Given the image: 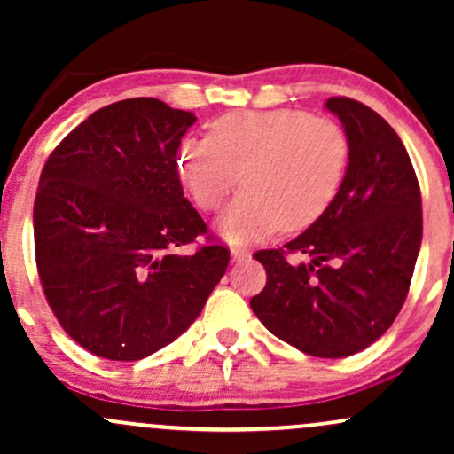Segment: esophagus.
<instances>
[{
	"label": "esophagus",
	"mask_w": 454,
	"mask_h": 454,
	"mask_svg": "<svg viewBox=\"0 0 454 454\" xmlns=\"http://www.w3.org/2000/svg\"><path fill=\"white\" fill-rule=\"evenodd\" d=\"M231 256L234 262H243V260L249 258V252L245 247H239V245H234V247H231Z\"/></svg>",
	"instance_id": "1"
}]
</instances>
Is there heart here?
<instances>
[{
    "mask_svg": "<svg viewBox=\"0 0 454 454\" xmlns=\"http://www.w3.org/2000/svg\"><path fill=\"white\" fill-rule=\"evenodd\" d=\"M350 140L337 121L301 108L234 111L211 123L207 138L176 149V175L198 209L217 211L232 187L241 194L217 231L231 243H252L278 226L303 231L340 194Z\"/></svg>",
    "mask_w": 454,
    "mask_h": 454,
    "instance_id": "obj_1",
    "label": "heart"
}]
</instances>
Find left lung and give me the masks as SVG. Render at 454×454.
<instances>
[{
  "instance_id": "obj_1",
  "label": "left lung",
  "mask_w": 454,
  "mask_h": 454,
  "mask_svg": "<svg viewBox=\"0 0 454 454\" xmlns=\"http://www.w3.org/2000/svg\"><path fill=\"white\" fill-rule=\"evenodd\" d=\"M350 161L333 205L294 241L254 256L267 286L252 296L258 320L296 350L343 358L388 331L408 296L423 239V202L408 151L376 111L328 98ZM310 258L293 265L288 255Z\"/></svg>"
}]
</instances>
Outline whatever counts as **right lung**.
<instances>
[{"mask_svg":"<svg viewBox=\"0 0 454 454\" xmlns=\"http://www.w3.org/2000/svg\"><path fill=\"white\" fill-rule=\"evenodd\" d=\"M194 113L129 98L87 117L57 145L34 202L40 284L78 346L140 361L200 316L231 260L184 198L176 149Z\"/></svg>","mask_w":454,"mask_h":454,"instance_id":"1","label":"right lung"}]
</instances>
